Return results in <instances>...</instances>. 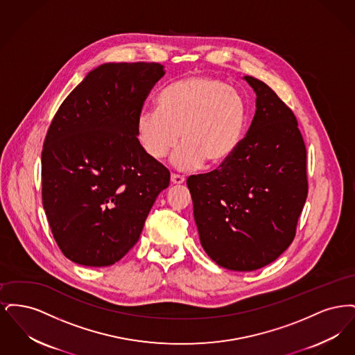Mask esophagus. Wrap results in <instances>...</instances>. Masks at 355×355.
Segmentation results:
<instances>
[{"label":"esophagus","instance_id":"obj_1","mask_svg":"<svg viewBox=\"0 0 355 355\" xmlns=\"http://www.w3.org/2000/svg\"><path fill=\"white\" fill-rule=\"evenodd\" d=\"M170 180H171V182H173L174 185H181V184H184V182H185V177L178 175V174H171Z\"/></svg>","mask_w":355,"mask_h":355}]
</instances>
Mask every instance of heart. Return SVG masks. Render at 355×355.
<instances>
[{"mask_svg":"<svg viewBox=\"0 0 355 355\" xmlns=\"http://www.w3.org/2000/svg\"><path fill=\"white\" fill-rule=\"evenodd\" d=\"M246 126V102L236 87L209 76H189L169 85L158 109H142L137 119L139 144L152 159L182 146L173 164L181 170L206 161L220 165L239 146Z\"/></svg>","mask_w":355,"mask_h":355,"instance_id":"b5f03b06","label":"heart"}]
</instances>
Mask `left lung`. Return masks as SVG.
I'll list each match as a JSON object with an SVG mask.
<instances>
[{"label": "left lung", "mask_w": 355, "mask_h": 355, "mask_svg": "<svg viewBox=\"0 0 355 355\" xmlns=\"http://www.w3.org/2000/svg\"><path fill=\"white\" fill-rule=\"evenodd\" d=\"M248 135L210 173L186 181L205 252L229 270L253 271L293 242L307 197L306 146L293 110L265 83Z\"/></svg>", "instance_id": "1"}]
</instances>
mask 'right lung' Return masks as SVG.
Here are the masks:
<instances>
[{
    "instance_id": "add662e5",
    "label": "right lung",
    "mask_w": 355,
    "mask_h": 355,
    "mask_svg": "<svg viewBox=\"0 0 355 355\" xmlns=\"http://www.w3.org/2000/svg\"><path fill=\"white\" fill-rule=\"evenodd\" d=\"M165 74L157 62L103 64L58 107L41 157L42 205L70 261L102 268L139 238L170 173L144 152L137 119Z\"/></svg>"
}]
</instances>
